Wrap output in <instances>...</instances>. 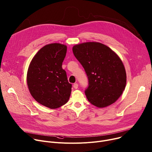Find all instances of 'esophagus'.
Here are the masks:
<instances>
[{
	"label": "esophagus",
	"mask_w": 152,
	"mask_h": 152,
	"mask_svg": "<svg viewBox=\"0 0 152 152\" xmlns=\"http://www.w3.org/2000/svg\"><path fill=\"white\" fill-rule=\"evenodd\" d=\"M73 87L75 88V89H77L78 88V84H73Z\"/></svg>",
	"instance_id": "34e87169"
}]
</instances>
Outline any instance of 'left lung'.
Returning <instances> with one entry per match:
<instances>
[{
	"instance_id": "obj_1",
	"label": "left lung",
	"mask_w": 152,
	"mask_h": 152,
	"mask_svg": "<svg viewBox=\"0 0 152 152\" xmlns=\"http://www.w3.org/2000/svg\"><path fill=\"white\" fill-rule=\"evenodd\" d=\"M72 49L88 77V87L85 94L88 102L99 108L114 103L126 83L125 68L118 56L98 42L76 45Z\"/></svg>"
}]
</instances>
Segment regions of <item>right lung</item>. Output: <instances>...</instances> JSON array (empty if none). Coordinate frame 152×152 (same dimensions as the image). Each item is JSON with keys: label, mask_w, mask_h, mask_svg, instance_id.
I'll list each match as a JSON object with an SVG mask.
<instances>
[{"label": "right lung", "mask_w": 152, "mask_h": 152, "mask_svg": "<svg viewBox=\"0 0 152 152\" xmlns=\"http://www.w3.org/2000/svg\"><path fill=\"white\" fill-rule=\"evenodd\" d=\"M67 47L60 43L46 45L40 49L30 63L27 73L29 92L38 103L50 109L66 104L72 85L62 69Z\"/></svg>", "instance_id": "obj_1"}]
</instances>
